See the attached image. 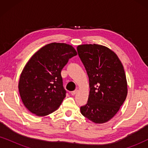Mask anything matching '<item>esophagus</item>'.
I'll return each mask as SVG.
<instances>
[{
    "label": "esophagus",
    "mask_w": 148,
    "mask_h": 148,
    "mask_svg": "<svg viewBox=\"0 0 148 148\" xmlns=\"http://www.w3.org/2000/svg\"><path fill=\"white\" fill-rule=\"evenodd\" d=\"M77 92H78V90H75V91H73V92H71V94L75 95L76 94H77Z\"/></svg>",
    "instance_id": "esophagus-1"
}]
</instances>
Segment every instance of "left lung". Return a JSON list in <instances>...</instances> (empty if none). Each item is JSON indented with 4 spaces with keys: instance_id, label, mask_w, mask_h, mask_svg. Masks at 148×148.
<instances>
[{
    "instance_id": "1",
    "label": "left lung",
    "mask_w": 148,
    "mask_h": 148,
    "mask_svg": "<svg viewBox=\"0 0 148 148\" xmlns=\"http://www.w3.org/2000/svg\"><path fill=\"white\" fill-rule=\"evenodd\" d=\"M90 83L88 103L81 113L94 123L108 122L118 112L127 96V82L118 56L106 46L82 44L77 47Z\"/></svg>"
}]
</instances>
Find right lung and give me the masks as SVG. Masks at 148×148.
Segmentation results:
<instances>
[{"label":"right lung","instance_id":"add662e5","mask_svg":"<svg viewBox=\"0 0 148 148\" xmlns=\"http://www.w3.org/2000/svg\"><path fill=\"white\" fill-rule=\"evenodd\" d=\"M77 54L70 44L53 42L42 47L30 58L18 84L22 102L29 112L44 116L57 110L66 96L61 70Z\"/></svg>","mask_w":148,"mask_h":148}]
</instances>
